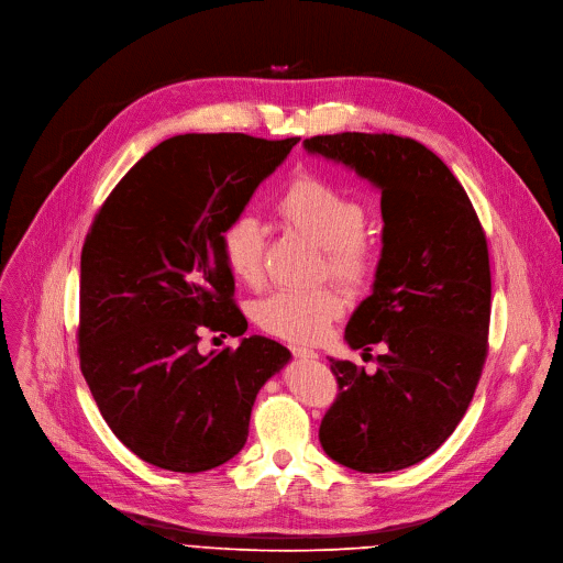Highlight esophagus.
<instances>
[{
  "label": "esophagus",
  "instance_id": "obj_1",
  "mask_svg": "<svg viewBox=\"0 0 563 563\" xmlns=\"http://www.w3.org/2000/svg\"><path fill=\"white\" fill-rule=\"evenodd\" d=\"M291 354L296 356V360L300 362H312V360H319V354L310 347H300V345H291Z\"/></svg>",
  "mask_w": 563,
  "mask_h": 563
}]
</instances>
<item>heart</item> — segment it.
Masks as SVG:
<instances>
[{"instance_id": "b5f03b06", "label": "heart", "mask_w": 563, "mask_h": 563, "mask_svg": "<svg viewBox=\"0 0 563 563\" xmlns=\"http://www.w3.org/2000/svg\"><path fill=\"white\" fill-rule=\"evenodd\" d=\"M278 216L298 233L323 249V269L350 291L364 289L377 274L379 253L366 235L364 203L332 181L296 175L276 201ZM222 258L231 276L255 285L263 276L265 227L258 218L240 213L222 229ZM345 310V300L332 287L278 289L255 305V321L280 339L314 343Z\"/></svg>"}]
</instances>
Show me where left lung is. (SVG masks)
I'll use <instances>...</instances> for the list:
<instances>
[{"label": "left lung", "instance_id": "left-lung-1", "mask_svg": "<svg viewBox=\"0 0 563 563\" xmlns=\"http://www.w3.org/2000/svg\"><path fill=\"white\" fill-rule=\"evenodd\" d=\"M302 145L377 186L384 218L373 294L345 328L352 350L382 343L384 354L373 375L330 360L339 395L319 440L354 472L406 470L455 431L487 360L485 231L465 188L416 139L341 132Z\"/></svg>", "mask_w": 563, "mask_h": 563}]
</instances>
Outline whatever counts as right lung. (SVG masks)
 Segmentation results:
<instances>
[{"mask_svg": "<svg viewBox=\"0 0 563 563\" xmlns=\"http://www.w3.org/2000/svg\"><path fill=\"white\" fill-rule=\"evenodd\" d=\"M240 132L179 134L136 162L96 213L80 255L78 354L114 435L181 474L224 465L246 442L255 395L287 362L267 336L201 354L203 330L242 336L222 229L289 155Z\"/></svg>", "mask_w": 563, "mask_h": 563, "instance_id": "right-lung-1", "label": "right lung"}]
</instances>
